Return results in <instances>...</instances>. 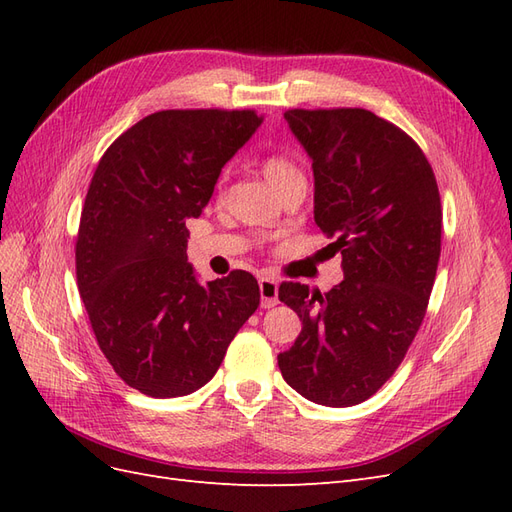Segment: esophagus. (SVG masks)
Returning <instances> with one entry per match:
<instances>
[{
    "label": "esophagus",
    "mask_w": 512,
    "mask_h": 512,
    "mask_svg": "<svg viewBox=\"0 0 512 512\" xmlns=\"http://www.w3.org/2000/svg\"><path fill=\"white\" fill-rule=\"evenodd\" d=\"M260 286V305L269 309L277 305V282L271 280V277H260L258 280Z\"/></svg>",
    "instance_id": "esophagus-1"
}]
</instances>
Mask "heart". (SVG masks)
I'll return each mask as SVG.
<instances>
[{"instance_id":"1","label":"heart","mask_w":512,"mask_h":512,"mask_svg":"<svg viewBox=\"0 0 512 512\" xmlns=\"http://www.w3.org/2000/svg\"><path fill=\"white\" fill-rule=\"evenodd\" d=\"M262 166H265V173L277 190H282L284 185L294 177H301L299 166L294 164V160L288 156V153H282V151L269 153V156L262 160Z\"/></svg>"}]
</instances>
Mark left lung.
<instances>
[{"mask_svg":"<svg viewBox=\"0 0 512 512\" xmlns=\"http://www.w3.org/2000/svg\"><path fill=\"white\" fill-rule=\"evenodd\" d=\"M284 119L312 158L314 220L342 254L344 282L324 294L280 286L303 329L277 365L305 399L348 408L395 374L425 318L440 192L421 147L365 108H292Z\"/></svg>","mask_w":512,"mask_h":512,"instance_id":"8db88e82","label":"left lung"}]
</instances>
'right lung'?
Here are the masks:
<instances>
[{
	"label": "right lung",
	"mask_w": 512,
	"mask_h": 512,
	"mask_svg": "<svg viewBox=\"0 0 512 512\" xmlns=\"http://www.w3.org/2000/svg\"><path fill=\"white\" fill-rule=\"evenodd\" d=\"M262 123L254 111H160L104 151L76 237V282L115 374L149 397L205 386L260 303L252 273L200 286L188 222Z\"/></svg>",
	"instance_id": "1"
}]
</instances>
